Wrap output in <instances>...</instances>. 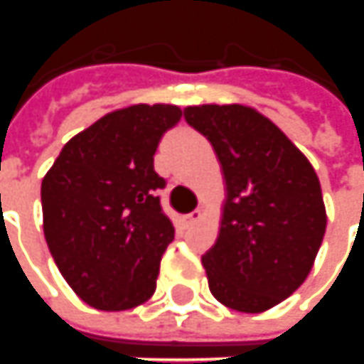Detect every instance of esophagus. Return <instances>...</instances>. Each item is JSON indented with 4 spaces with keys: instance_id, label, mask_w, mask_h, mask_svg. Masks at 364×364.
<instances>
[{
    "instance_id": "34e87169",
    "label": "esophagus",
    "mask_w": 364,
    "mask_h": 364,
    "mask_svg": "<svg viewBox=\"0 0 364 364\" xmlns=\"http://www.w3.org/2000/svg\"><path fill=\"white\" fill-rule=\"evenodd\" d=\"M200 220H202V210H194L192 214L186 215L188 224H196V222H200Z\"/></svg>"
}]
</instances>
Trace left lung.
<instances>
[{
  "mask_svg": "<svg viewBox=\"0 0 364 364\" xmlns=\"http://www.w3.org/2000/svg\"><path fill=\"white\" fill-rule=\"evenodd\" d=\"M215 150L225 180L220 234L202 263L218 301L262 313L287 299L311 272L327 214L319 178L301 150L244 105L184 109Z\"/></svg>",
  "mask_w": 364,
  "mask_h": 364,
  "instance_id": "1",
  "label": "left lung"
}]
</instances>
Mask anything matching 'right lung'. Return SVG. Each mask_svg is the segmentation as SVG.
<instances>
[{
  "mask_svg": "<svg viewBox=\"0 0 364 364\" xmlns=\"http://www.w3.org/2000/svg\"><path fill=\"white\" fill-rule=\"evenodd\" d=\"M182 117L176 105L112 110L73 136L41 182L43 232L65 282L87 305L127 311L156 289L174 225L154 152Z\"/></svg>",
  "mask_w": 364,
  "mask_h": 364,
  "instance_id": "obj_1",
  "label": "right lung"
}]
</instances>
